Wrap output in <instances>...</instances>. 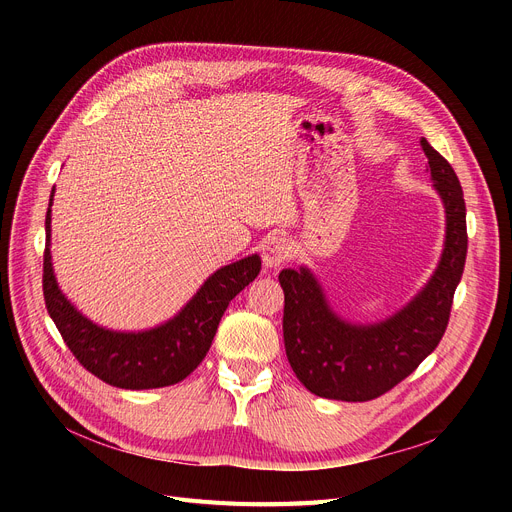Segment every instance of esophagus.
<instances>
[{"label": "esophagus", "mask_w": 512, "mask_h": 512, "mask_svg": "<svg viewBox=\"0 0 512 512\" xmlns=\"http://www.w3.org/2000/svg\"><path fill=\"white\" fill-rule=\"evenodd\" d=\"M290 253V245L284 236H267L263 242V265L267 270H276L280 267Z\"/></svg>", "instance_id": "34e87169"}]
</instances>
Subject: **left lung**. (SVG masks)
Masks as SVG:
<instances>
[{
    "instance_id": "8db88e82",
    "label": "left lung",
    "mask_w": 512,
    "mask_h": 512,
    "mask_svg": "<svg viewBox=\"0 0 512 512\" xmlns=\"http://www.w3.org/2000/svg\"><path fill=\"white\" fill-rule=\"evenodd\" d=\"M421 149L444 203L446 236L436 272L405 307L375 324H353L330 307L309 267L280 272L286 357L301 384L321 398L365 402L386 394L434 353L446 332L465 270L467 209L452 166L425 139Z\"/></svg>"
}]
</instances>
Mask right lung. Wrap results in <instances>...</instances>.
I'll list each match as a JSON object with an SVG mask.
<instances>
[{
    "label": "right lung",
    "mask_w": 512,
    "mask_h": 512,
    "mask_svg": "<svg viewBox=\"0 0 512 512\" xmlns=\"http://www.w3.org/2000/svg\"><path fill=\"white\" fill-rule=\"evenodd\" d=\"M45 215L43 297L49 317L64 342L87 371L105 384L126 390L164 388L182 382L205 359L220 319L236 294L249 286L259 270L261 257L249 255L213 272L195 297L172 319L151 330L120 332L103 328L80 313L58 286L51 263V203Z\"/></svg>",
    "instance_id": "obj_1"
}]
</instances>
